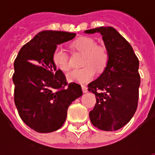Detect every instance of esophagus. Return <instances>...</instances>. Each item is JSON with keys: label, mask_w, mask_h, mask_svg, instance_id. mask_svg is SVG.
Returning a JSON list of instances; mask_svg holds the SVG:
<instances>
[{"label": "esophagus", "mask_w": 155, "mask_h": 155, "mask_svg": "<svg viewBox=\"0 0 155 155\" xmlns=\"http://www.w3.org/2000/svg\"><path fill=\"white\" fill-rule=\"evenodd\" d=\"M81 88H82V91H83L84 93H86V92L88 91V89H87V87H86V86H84V85H82V86H81Z\"/></svg>", "instance_id": "34e87169"}]
</instances>
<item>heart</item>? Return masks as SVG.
Instances as JSON below:
<instances>
[{
    "mask_svg": "<svg viewBox=\"0 0 155 155\" xmlns=\"http://www.w3.org/2000/svg\"><path fill=\"white\" fill-rule=\"evenodd\" d=\"M77 51L85 53L83 61L84 67L80 70H74L67 74L68 79L79 83H86L91 81L95 75V70L104 71L110 61V54L107 48L104 45H97L94 40L82 36L73 42ZM53 64L61 71H67L71 67L67 51L62 46H58L52 53Z\"/></svg>",
    "mask_w": 155,
    "mask_h": 155,
    "instance_id": "1",
    "label": "heart"
}]
</instances>
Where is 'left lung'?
I'll list each match as a JSON object with an SVG mask.
<instances>
[{
  "instance_id": "1",
  "label": "left lung",
  "mask_w": 155,
  "mask_h": 155,
  "mask_svg": "<svg viewBox=\"0 0 155 155\" xmlns=\"http://www.w3.org/2000/svg\"><path fill=\"white\" fill-rule=\"evenodd\" d=\"M100 32L110 54V61L97 80L88 84L96 103L90 112L93 125L99 130L114 131L130 122L139 101L140 75L139 59L128 41L113 27L85 31Z\"/></svg>"
}]
</instances>
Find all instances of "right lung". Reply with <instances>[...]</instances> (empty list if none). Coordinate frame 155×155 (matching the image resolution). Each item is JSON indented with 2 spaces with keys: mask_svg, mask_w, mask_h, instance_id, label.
<instances>
[{
  "mask_svg": "<svg viewBox=\"0 0 155 155\" xmlns=\"http://www.w3.org/2000/svg\"><path fill=\"white\" fill-rule=\"evenodd\" d=\"M74 33L45 31L23 45L14 62V102L24 123L39 133H51L64 124L67 110L82 95L81 84L68 83L52 62L57 45Z\"/></svg>",
  "mask_w": 155,
  "mask_h": 155,
  "instance_id": "right-lung-1",
  "label": "right lung"
}]
</instances>
